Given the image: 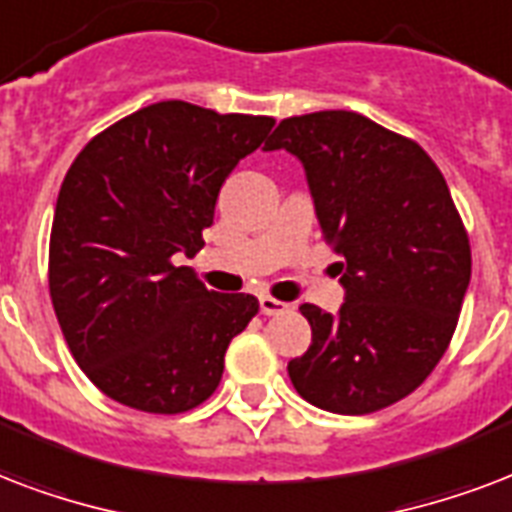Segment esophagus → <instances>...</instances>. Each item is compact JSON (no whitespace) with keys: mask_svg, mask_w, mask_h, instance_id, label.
Instances as JSON below:
<instances>
[{"mask_svg":"<svg viewBox=\"0 0 512 512\" xmlns=\"http://www.w3.org/2000/svg\"><path fill=\"white\" fill-rule=\"evenodd\" d=\"M259 310L264 312V315H285V312L291 310L285 301H277L272 299V296H261L259 299Z\"/></svg>","mask_w":512,"mask_h":512,"instance_id":"34e87169","label":"esophagus"}]
</instances>
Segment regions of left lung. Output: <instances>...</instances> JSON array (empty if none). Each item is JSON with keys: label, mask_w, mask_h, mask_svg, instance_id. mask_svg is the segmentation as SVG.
<instances>
[{"label": "left lung", "mask_w": 512, "mask_h": 512, "mask_svg": "<svg viewBox=\"0 0 512 512\" xmlns=\"http://www.w3.org/2000/svg\"><path fill=\"white\" fill-rule=\"evenodd\" d=\"M267 152L304 165L339 261L336 315L301 304L312 344L288 363L301 398L334 414L398 403L438 366L470 285V243L446 178L417 141L358 112L288 117Z\"/></svg>", "instance_id": "left-lung-1"}]
</instances>
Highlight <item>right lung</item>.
I'll use <instances>...</instances> for the list:
<instances>
[{"label":"right lung","instance_id":"add662e5","mask_svg":"<svg viewBox=\"0 0 512 512\" xmlns=\"http://www.w3.org/2000/svg\"><path fill=\"white\" fill-rule=\"evenodd\" d=\"M272 125L160 101L71 162L50 232V296L79 368L122 406L181 414L219 387L259 299L208 291L173 256L205 245L221 184Z\"/></svg>","mask_w":512,"mask_h":512}]
</instances>
